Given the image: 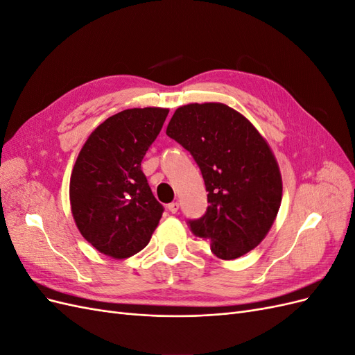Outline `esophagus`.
Here are the masks:
<instances>
[{
    "label": "esophagus",
    "instance_id": "34e87169",
    "mask_svg": "<svg viewBox=\"0 0 355 355\" xmlns=\"http://www.w3.org/2000/svg\"><path fill=\"white\" fill-rule=\"evenodd\" d=\"M167 209H168L170 213H176L179 210V202H176V201L175 202H170L168 206H167Z\"/></svg>",
    "mask_w": 355,
    "mask_h": 355
}]
</instances>
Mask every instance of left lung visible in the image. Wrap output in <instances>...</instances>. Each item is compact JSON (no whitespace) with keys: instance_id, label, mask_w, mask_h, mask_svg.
I'll return each mask as SVG.
<instances>
[{"instance_id":"obj_1","label":"left lung","mask_w":355,"mask_h":355,"mask_svg":"<svg viewBox=\"0 0 355 355\" xmlns=\"http://www.w3.org/2000/svg\"><path fill=\"white\" fill-rule=\"evenodd\" d=\"M167 136L196 159L209 207L189 219L191 232L220 259L253 250L272 227L282 204V176L270 146L249 120L223 103L180 106Z\"/></svg>"}]
</instances>
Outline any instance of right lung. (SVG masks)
<instances>
[{"label": "right lung", "instance_id": "1", "mask_svg": "<svg viewBox=\"0 0 355 355\" xmlns=\"http://www.w3.org/2000/svg\"><path fill=\"white\" fill-rule=\"evenodd\" d=\"M167 114L133 108L110 116L75 161L69 184L75 223L96 250L115 259L141 252L163 216L141 163Z\"/></svg>", "mask_w": 355, "mask_h": 355}]
</instances>
